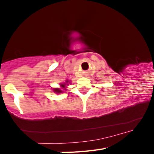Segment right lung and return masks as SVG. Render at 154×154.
<instances>
[{
    "mask_svg": "<svg viewBox=\"0 0 154 154\" xmlns=\"http://www.w3.org/2000/svg\"><path fill=\"white\" fill-rule=\"evenodd\" d=\"M66 82L65 83H63V84H61L60 86L62 89H65V85H67V83L69 82V81H65ZM62 89H59V88H55V89H53V91H54V92H55V93L58 94V93H62Z\"/></svg>",
    "mask_w": 154,
    "mask_h": 154,
    "instance_id": "obj_1",
    "label": "right lung"
}]
</instances>
